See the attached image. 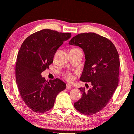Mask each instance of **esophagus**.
Returning <instances> with one entry per match:
<instances>
[{"instance_id":"34e87169","label":"esophagus","mask_w":134,"mask_h":134,"mask_svg":"<svg viewBox=\"0 0 134 134\" xmlns=\"http://www.w3.org/2000/svg\"><path fill=\"white\" fill-rule=\"evenodd\" d=\"M66 88L68 90H70L71 89V86L69 84H67L66 85Z\"/></svg>"}]
</instances>
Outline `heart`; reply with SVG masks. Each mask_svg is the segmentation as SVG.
Masks as SVG:
<instances>
[{
  "instance_id": "b5f03b06",
  "label": "heart",
  "mask_w": 134,
  "mask_h": 134,
  "mask_svg": "<svg viewBox=\"0 0 134 134\" xmlns=\"http://www.w3.org/2000/svg\"><path fill=\"white\" fill-rule=\"evenodd\" d=\"M65 78L68 80V81H72V79H73V77L72 76V75L70 74H68L67 75H66Z\"/></svg>"
}]
</instances>
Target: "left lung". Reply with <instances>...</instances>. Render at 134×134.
<instances>
[{
	"label": "left lung",
	"mask_w": 134,
	"mask_h": 134,
	"mask_svg": "<svg viewBox=\"0 0 134 134\" xmlns=\"http://www.w3.org/2000/svg\"><path fill=\"white\" fill-rule=\"evenodd\" d=\"M69 44L82 49L86 60L80 80L92 86L87 91L79 88L82 97L74 107L83 114H94L108 104L118 85V53L110 40L92 32L79 34Z\"/></svg>",
	"instance_id": "1"
}]
</instances>
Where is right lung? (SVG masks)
I'll use <instances>...</instances> for the list:
<instances>
[{
	"label": "right lung",
	"mask_w": 134,
	"mask_h": 134,
	"mask_svg": "<svg viewBox=\"0 0 134 134\" xmlns=\"http://www.w3.org/2000/svg\"><path fill=\"white\" fill-rule=\"evenodd\" d=\"M71 37L70 33L44 29L32 34L23 43L15 67L16 81L25 103L37 113L51 109L66 83L56 79L46 81L41 73L53 62L57 49Z\"/></svg>",
	"instance_id": "add662e5"
}]
</instances>
